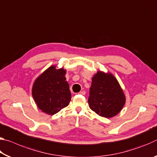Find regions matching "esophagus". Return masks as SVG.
Masks as SVG:
<instances>
[{
	"instance_id": "obj_1",
	"label": "esophagus",
	"mask_w": 157,
	"mask_h": 157,
	"mask_svg": "<svg viewBox=\"0 0 157 157\" xmlns=\"http://www.w3.org/2000/svg\"><path fill=\"white\" fill-rule=\"evenodd\" d=\"M79 94H81V95H85V94H86V92H85V91H80L79 93Z\"/></svg>"
}]
</instances>
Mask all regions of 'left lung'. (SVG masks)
<instances>
[{"instance_id": "left-lung-1", "label": "left lung", "mask_w": 157, "mask_h": 157, "mask_svg": "<svg viewBox=\"0 0 157 157\" xmlns=\"http://www.w3.org/2000/svg\"><path fill=\"white\" fill-rule=\"evenodd\" d=\"M88 103L92 111L105 118L116 116L125 104V95L111 73L98 71L92 78Z\"/></svg>"}]
</instances>
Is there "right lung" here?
<instances>
[{"label": "right lung", "mask_w": 157, "mask_h": 157, "mask_svg": "<svg viewBox=\"0 0 157 157\" xmlns=\"http://www.w3.org/2000/svg\"><path fill=\"white\" fill-rule=\"evenodd\" d=\"M66 71L53 65L34 81L32 94L37 107L43 112L54 115L69 105L71 94L66 80Z\"/></svg>", "instance_id": "1"}]
</instances>
